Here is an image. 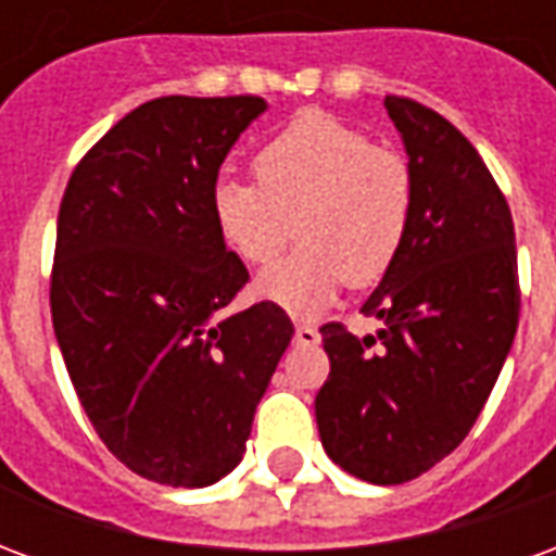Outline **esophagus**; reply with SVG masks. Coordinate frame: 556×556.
<instances>
[{
	"label": "esophagus",
	"mask_w": 556,
	"mask_h": 556,
	"mask_svg": "<svg viewBox=\"0 0 556 556\" xmlns=\"http://www.w3.org/2000/svg\"><path fill=\"white\" fill-rule=\"evenodd\" d=\"M294 342H298V345H306V349H313V345L321 342V333H318L313 325H298L294 327Z\"/></svg>",
	"instance_id": "obj_1"
}]
</instances>
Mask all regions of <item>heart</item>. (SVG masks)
Masks as SVG:
<instances>
[{
	"label": "heart",
	"instance_id": "obj_1",
	"mask_svg": "<svg viewBox=\"0 0 556 556\" xmlns=\"http://www.w3.org/2000/svg\"><path fill=\"white\" fill-rule=\"evenodd\" d=\"M258 184L219 178L211 214L231 253L267 265L291 238L301 247L255 279V294L315 315L351 286H372L408 238L414 175L399 151L325 113H303L255 154Z\"/></svg>",
	"mask_w": 556,
	"mask_h": 556
}]
</instances>
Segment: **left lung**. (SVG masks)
<instances>
[{"label":"left lung","instance_id":"left-lung-1","mask_svg":"<svg viewBox=\"0 0 556 556\" xmlns=\"http://www.w3.org/2000/svg\"><path fill=\"white\" fill-rule=\"evenodd\" d=\"M414 175L402 253L363 315L378 337L321 327L330 375L315 396L325 453L375 485L417 479L465 441L518 330L515 226L477 148L429 106L387 94Z\"/></svg>","mask_w":556,"mask_h":556}]
</instances>
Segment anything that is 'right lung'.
Here are the masks:
<instances>
[{"label": "right lung", "mask_w": 556, "mask_h": 556, "mask_svg": "<svg viewBox=\"0 0 556 556\" xmlns=\"http://www.w3.org/2000/svg\"><path fill=\"white\" fill-rule=\"evenodd\" d=\"M267 103L169 94L94 142L67 181L50 309L79 405L139 477L205 489L247 450L294 325L270 301L223 318L247 267L211 190Z\"/></svg>", "instance_id": "add662e5"}]
</instances>
